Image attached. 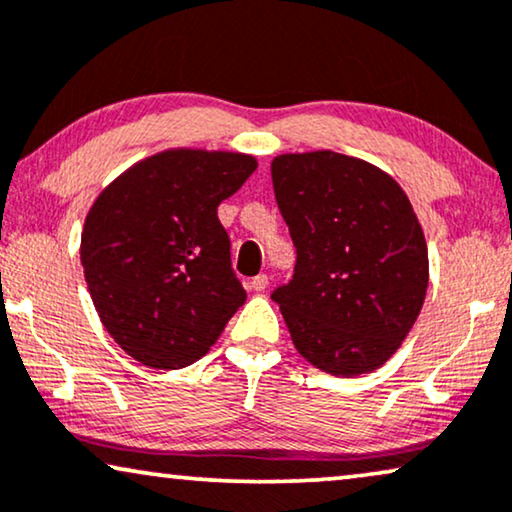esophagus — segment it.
I'll return each mask as SVG.
<instances>
[{
    "instance_id": "esophagus-1",
    "label": "esophagus",
    "mask_w": 512,
    "mask_h": 512,
    "mask_svg": "<svg viewBox=\"0 0 512 512\" xmlns=\"http://www.w3.org/2000/svg\"><path fill=\"white\" fill-rule=\"evenodd\" d=\"M266 287H269V276H266V273H259V276H255L253 280H250V290L264 292Z\"/></svg>"
}]
</instances>
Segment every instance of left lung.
<instances>
[{"instance_id": "8db88e82", "label": "left lung", "mask_w": 512, "mask_h": 512, "mask_svg": "<svg viewBox=\"0 0 512 512\" xmlns=\"http://www.w3.org/2000/svg\"><path fill=\"white\" fill-rule=\"evenodd\" d=\"M276 204L297 250L271 292L308 362L362 376L390 359L422 311L429 255L401 187L369 162L318 150L271 162Z\"/></svg>"}]
</instances>
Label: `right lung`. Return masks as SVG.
Here are the masks:
<instances>
[{"instance_id": "obj_1", "label": "right lung", "mask_w": 512, "mask_h": 512, "mask_svg": "<svg viewBox=\"0 0 512 512\" xmlns=\"http://www.w3.org/2000/svg\"><path fill=\"white\" fill-rule=\"evenodd\" d=\"M255 167L250 155L169 150L92 204L81 236L85 283L106 331L136 362H197L243 306L218 206Z\"/></svg>"}]
</instances>
